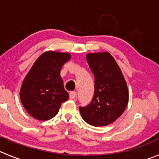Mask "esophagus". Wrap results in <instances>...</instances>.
Here are the masks:
<instances>
[{"label": "esophagus", "mask_w": 159, "mask_h": 159, "mask_svg": "<svg viewBox=\"0 0 159 159\" xmlns=\"http://www.w3.org/2000/svg\"><path fill=\"white\" fill-rule=\"evenodd\" d=\"M76 95H77V93H76V92H75V91H72V92H70V93H69V98H70V99H75V98H76Z\"/></svg>", "instance_id": "obj_1"}]
</instances>
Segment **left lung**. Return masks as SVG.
<instances>
[{"instance_id": "8db88e82", "label": "left lung", "mask_w": 159, "mask_h": 159, "mask_svg": "<svg viewBox=\"0 0 159 159\" xmlns=\"http://www.w3.org/2000/svg\"><path fill=\"white\" fill-rule=\"evenodd\" d=\"M86 58L94 75V95L90 105L80 107V111L91 126H108L119 119L127 106V84L109 52L89 53Z\"/></svg>"}]
</instances>
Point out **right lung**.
Returning <instances> with one entry per match:
<instances>
[{
    "label": "right lung",
    "mask_w": 159,
    "mask_h": 159,
    "mask_svg": "<svg viewBox=\"0 0 159 159\" xmlns=\"http://www.w3.org/2000/svg\"><path fill=\"white\" fill-rule=\"evenodd\" d=\"M69 53L48 51L36 60L20 88L21 101L27 112L38 120H49L69 99L60 72L69 61Z\"/></svg>",
    "instance_id": "obj_1"
}]
</instances>
